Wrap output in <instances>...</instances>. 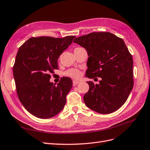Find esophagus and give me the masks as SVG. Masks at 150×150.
Wrapping results in <instances>:
<instances>
[{
  "label": "esophagus",
  "mask_w": 150,
  "mask_h": 150,
  "mask_svg": "<svg viewBox=\"0 0 150 150\" xmlns=\"http://www.w3.org/2000/svg\"><path fill=\"white\" fill-rule=\"evenodd\" d=\"M80 82L79 81H77V80H73V85L74 86H75V85H77L78 83H79Z\"/></svg>",
  "instance_id": "esophagus-1"
}]
</instances>
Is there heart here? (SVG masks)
<instances>
[{
	"instance_id": "obj_1",
	"label": "heart",
	"mask_w": 150,
	"mask_h": 150,
	"mask_svg": "<svg viewBox=\"0 0 150 150\" xmlns=\"http://www.w3.org/2000/svg\"><path fill=\"white\" fill-rule=\"evenodd\" d=\"M64 75L68 76V77L74 79H78L82 75V73L77 68H70V69L67 70L64 73Z\"/></svg>"
}]
</instances>
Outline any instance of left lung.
<instances>
[{"label":"left lung","instance_id":"obj_1","mask_svg":"<svg viewBox=\"0 0 150 150\" xmlns=\"http://www.w3.org/2000/svg\"><path fill=\"white\" fill-rule=\"evenodd\" d=\"M73 42L86 49L89 56L85 76L101 78L99 84L87 82L85 104L100 114L117 110L126 102L134 84L133 61L123 40L109 32H94Z\"/></svg>","mask_w":150,"mask_h":150}]
</instances>
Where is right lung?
Wrapping results in <instances>:
<instances>
[{
  "instance_id": "add662e5",
  "label": "right lung",
  "mask_w": 150,
  "mask_h": 150,
  "mask_svg": "<svg viewBox=\"0 0 150 150\" xmlns=\"http://www.w3.org/2000/svg\"><path fill=\"white\" fill-rule=\"evenodd\" d=\"M75 38L33 37L19 48L13 66L17 94L24 108L38 118L54 116L66 104L72 80L63 77L55 85L50 82V74L58 69L59 57Z\"/></svg>"
}]
</instances>
